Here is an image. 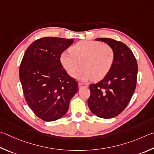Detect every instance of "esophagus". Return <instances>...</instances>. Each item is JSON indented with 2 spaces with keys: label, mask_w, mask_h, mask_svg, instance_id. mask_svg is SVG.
Wrapping results in <instances>:
<instances>
[{
  "label": "esophagus",
  "mask_w": 154,
  "mask_h": 154,
  "mask_svg": "<svg viewBox=\"0 0 154 154\" xmlns=\"http://www.w3.org/2000/svg\"><path fill=\"white\" fill-rule=\"evenodd\" d=\"M79 87L80 88H87L88 87V85H85V84H83V83H80V84H79Z\"/></svg>",
  "instance_id": "34e87169"
}]
</instances>
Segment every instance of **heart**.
<instances>
[{
	"label": "heart",
	"instance_id": "1",
	"mask_svg": "<svg viewBox=\"0 0 154 154\" xmlns=\"http://www.w3.org/2000/svg\"><path fill=\"white\" fill-rule=\"evenodd\" d=\"M70 54L62 53L59 57L61 66L70 76L75 77L81 69L79 79H103L112 69L115 61V51L111 45L93 40L78 42L69 48Z\"/></svg>",
	"mask_w": 154,
	"mask_h": 154
}]
</instances>
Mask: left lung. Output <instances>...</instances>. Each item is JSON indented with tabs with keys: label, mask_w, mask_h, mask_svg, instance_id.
<instances>
[{
	"label": "left lung",
	"mask_w": 154,
	"mask_h": 154,
	"mask_svg": "<svg viewBox=\"0 0 154 154\" xmlns=\"http://www.w3.org/2000/svg\"><path fill=\"white\" fill-rule=\"evenodd\" d=\"M95 40L111 45L115 51L112 69L100 82L90 85L88 99L91 112L107 119L117 116L128 106L135 91L138 66L132 51L123 42L107 38Z\"/></svg>",
	"instance_id": "8db88e82"
}]
</instances>
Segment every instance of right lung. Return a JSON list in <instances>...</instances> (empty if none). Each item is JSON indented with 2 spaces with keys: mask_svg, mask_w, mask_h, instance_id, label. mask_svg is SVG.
Wrapping results in <instances>:
<instances>
[{
  "mask_svg": "<svg viewBox=\"0 0 154 154\" xmlns=\"http://www.w3.org/2000/svg\"><path fill=\"white\" fill-rule=\"evenodd\" d=\"M73 39L43 37L27 48L20 66V79L28 106L47 122L66 114L79 84L61 66V54Z\"/></svg>",
  "mask_w": 154,
  "mask_h": 154,
  "instance_id": "right-lung-1",
  "label": "right lung"
}]
</instances>
